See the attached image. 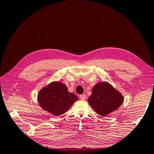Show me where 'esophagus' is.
<instances>
[{"label": "esophagus", "instance_id": "esophagus-1", "mask_svg": "<svg viewBox=\"0 0 154 154\" xmlns=\"http://www.w3.org/2000/svg\"><path fill=\"white\" fill-rule=\"evenodd\" d=\"M80 100H86V95H85V94H82V95H80Z\"/></svg>", "mask_w": 154, "mask_h": 154}]
</instances>
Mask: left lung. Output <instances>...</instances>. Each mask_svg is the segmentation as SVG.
Instances as JSON below:
<instances>
[{
    "mask_svg": "<svg viewBox=\"0 0 154 154\" xmlns=\"http://www.w3.org/2000/svg\"><path fill=\"white\" fill-rule=\"evenodd\" d=\"M88 101L98 115L105 117L118 109L124 101V97L110 84L103 82L95 85Z\"/></svg>",
    "mask_w": 154,
    "mask_h": 154,
    "instance_id": "8db88e82",
    "label": "left lung"
}]
</instances>
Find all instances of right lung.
Masks as SVG:
<instances>
[{
    "label": "right lung",
    "instance_id": "right-lung-1",
    "mask_svg": "<svg viewBox=\"0 0 154 154\" xmlns=\"http://www.w3.org/2000/svg\"><path fill=\"white\" fill-rule=\"evenodd\" d=\"M37 100L43 110L60 116L65 113L78 98L68 91L63 82H53L39 91Z\"/></svg>",
    "mask_w": 154,
    "mask_h": 154
}]
</instances>
